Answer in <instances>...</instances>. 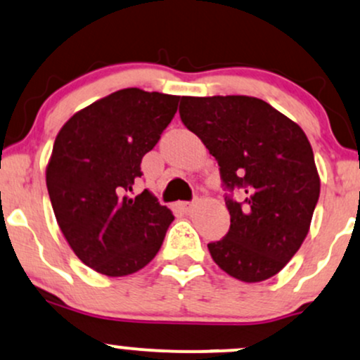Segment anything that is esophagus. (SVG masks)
<instances>
[{"instance_id":"1","label":"esophagus","mask_w":360,"mask_h":360,"mask_svg":"<svg viewBox=\"0 0 360 360\" xmlns=\"http://www.w3.org/2000/svg\"><path fill=\"white\" fill-rule=\"evenodd\" d=\"M193 206H194L193 201H179V203H177V208H179L183 213L191 212Z\"/></svg>"}]
</instances>
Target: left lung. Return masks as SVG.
Listing matches in <instances>:
<instances>
[{
	"mask_svg": "<svg viewBox=\"0 0 360 360\" xmlns=\"http://www.w3.org/2000/svg\"><path fill=\"white\" fill-rule=\"evenodd\" d=\"M179 115L217 159L226 191L230 229L208 243L213 260L243 283L272 278L298 252L320 196L307 135L252 96H183Z\"/></svg>",
	"mask_w": 360,
	"mask_h": 360,
	"instance_id": "8db88e82",
	"label": "left lung"
}]
</instances>
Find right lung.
<instances>
[{
	"instance_id": "right-lung-1",
	"label": "right lung",
	"mask_w": 360,
	"mask_h": 360,
	"mask_svg": "<svg viewBox=\"0 0 360 360\" xmlns=\"http://www.w3.org/2000/svg\"><path fill=\"white\" fill-rule=\"evenodd\" d=\"M179 100L120 89L77 111L57 134L47 166L53 213L74 254L100 274L120 278L146 267L174 220L147 189L130 193Z\"/></svg>"
}]
</instances>
